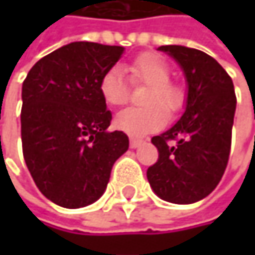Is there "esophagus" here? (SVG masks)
Segmentation results:
<instances>
[{
    "label": "esophagus",
    "mask_w": 255,
    "mask_h": 255,
    "mask_svg": "<svg viewBox=\"0 0 255 255\" xmlns=\"http://www.w3.org/2000/svg\"><path fill=\"white\" fill-rule=\"evenodd\" d=\"M141 143H143V140H141V138H134V137H131V138H129V146H131V147H138Z\"/></svg>",
    "instance_id": "34e87169"
}]
</instances>
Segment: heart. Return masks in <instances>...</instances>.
I'll use <instances>...</instances> for the list:
<instances>
[{
    "instance_id": "1",
    "label": "heart",
    "mask_w": 255,
    "mask_h": 255,
    "mask_svg": "<svg viewBox=\"0 0 255 255\" xmlns=\"http://www.w3.org/2000/svg\"><path fill=\"white\" fill-rule=\"evenodd\" d=\"M129 81L147 85L143 93L140 108H127L115 117V127L131 135H143L162 127L167 114L181 111L186 93L181 85L170 81L171 68L168 62L156 53H143L128 65ZM100 94L111 106L127 103L129 96L127 79L117 66L109 68L100 78Z\"/></svg>"
}]
</instances>
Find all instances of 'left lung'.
<instances>
[{"label": "left lung", "instance_id": "8db88e82", "mask_svg": "<svg viewBox=\"0 0 255 255\" xmlns=\"http://www.w3.org/2000/svg\"><path fill=\"white\" fill-rule=\"evenodd\" d=\"M177 60L187 81L183 117L152 137L158 161L147 168L153 192L173 204L208 196L228 167L236 96L229 74L207 53L183 45H161Z\"/></svg>", "mask_w": 255, "mask_h": 255}]
</instances>
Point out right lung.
I'll return each instance as SVG.
<instances>
[{"mask_svg":"<svg viewBox=\"0 0 255 255\" xmlns=\"http://www.w3.org/2000/svg\"><path fill=\"white\" fill-rule=\"evenodd\" d=\"M123 51L71 42L38 60L23 81V158L39 192L60 207L97 201L112 165L127 152V134L106 131L112 114L100 94V78Z\"/></svg>","mask_w":255,"mask_h":255,"instance_id":"add662e5","label":"right lung"}]
</instances>
